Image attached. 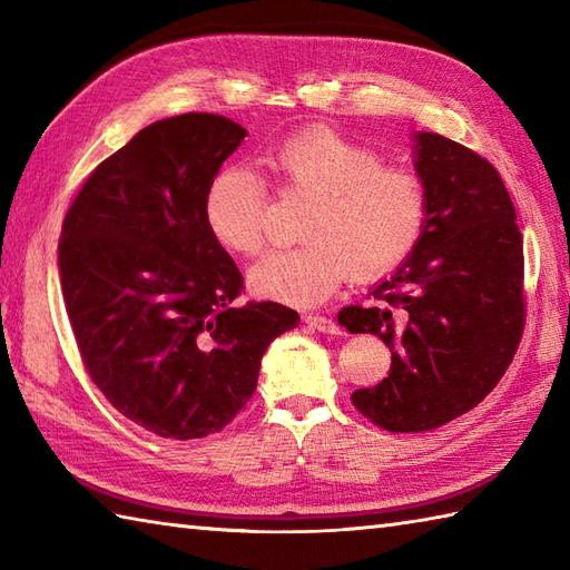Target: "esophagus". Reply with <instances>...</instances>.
<instances>
[{"label":"esophagus","mask_w":570,"mask_h":570,"mask_svg":"<svg viewBox=\"0 0 570 570\" xmlns=\"http://www.w3.org/2000/svg\"><path fill=\"white\" fill-rule=\"evenodd\" d=\"M304 323L308 325V328L318 331V333H331V335H341V325H337L335 321L325 318V316H313V313H306L304 316Z\"/></svg>","instance_id":"esophagus-1"}]
</instances>
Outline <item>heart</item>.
Wrapping results in <instances>:
<instances>
[{
    "label": "heart",
    "mask_w": 570,
    "mask_h": 570,
    "mask_svg": "<svg viewBox=\"0 0 570 570\" xmlns=\"http://www.w3.org/2000/svg\"><path fill=\"white\" fill-rule=\"evenodd\" d=\"M264 164L278 186L313 198L306 245L274 249L249 269V288L288 306H316L343 278H377L402 264L423 235L429 193L406 168L333 129L313 127L278 141ZM266 188L247 168L227 166L205 190L203 213L213 237L229 252L264 245Z\"/></svg>",
    "instance_id": "b5f03b06"
}]
</instances>
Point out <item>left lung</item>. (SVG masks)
Segmentation results:
<instances>
[{"label": "left lung", "mask_w": 570, "mask_h": 570, "mask_svg": "<svg viewBox=\"0 0 570 570\" xmlns=\"http://www.w3.org/2000/svg\"><path fill=\"white\" fill-rule=\"evenodd\" d=\"M414 168L429 193L421 239L370 306L337 313L390 347V377L353 404L394 433L439 429L480 404L524 331V245L500 174L433 131L414 135Z\"/></svg>", "instance_id": "obj_1"}]
</instances>
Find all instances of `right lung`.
<instances>
[{"mask_svg":"<svg viewBox=\"0 0 570 570\" xmlns=\"http://www.w3.org/2000/svg\"><path fill=\"white\" fill-rule=\"evenodd\" d=\"M245 137L223 115L159 119L95 168L60 229L85 367L119 414L164 439L225 429L266 347L298 325L274 301L235 304L242 274L205 225V190Z\"/></svg>","mask_w":570,"mask_h":570,"instance_id":"1","label":"right lung"}]
</instances>
